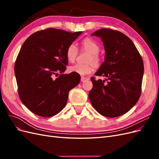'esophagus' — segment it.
<instances>
[{"label": "esophagus", "instance_id": "esophagus-1", "mask_svg": "<svg viewBox=\"0 0 159 159\" xmlns=\"http://www.w3.org/2000/svg\"><path fill=\"white\" fill-rule=\"evenodd\" d=\"M89 80V79H88V78H85V77H81V82H84V81H87V80Z\"/></svg>", "mask_w": 159, "mask_h": 159}]
</instances>
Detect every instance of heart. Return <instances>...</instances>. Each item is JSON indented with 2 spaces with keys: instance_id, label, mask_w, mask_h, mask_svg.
<instances>
[{
  "instance_id": "obj_1",
  "label": "heart",
  "mask_w": 159,
  "mask_h": 159,
  "mask_svg": "<svg viewBox=\"0 0 159 159\" xmlns=\"http://www.w3.org/2000/svg\"><path fill=\"white\" fill-rule=\"evenodd\" d=\"M81 49L84 51L89 53L87 58L88 62H92V63L98 66L100 62V57L98 55L99 52V46L95 40L89 38H86L81 41ZM78 49L74 43H71L68 47L67 48L66 56V58L70 62H74L78 55ZM93 70V65L88 63L85 64H76L74 66L69 67V71L71 73H75L80 75H85L89 74L92 72Z\"/></svg>"
}]
</instances>
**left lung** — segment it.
<instances>
[{
  "label": "left lung",
  "instance_id": "1",
  "mask_svg": "<svg viewBox=\"0 0 159 159\" xmlns=\"http://www.w3.org/2000/svg\"><path fill=\"white\" fill-rule=\"evenodd\" d=\"M91 36L101 38L105 55V61L95 74L105 80L91 78V103L103 116H121L133 107L140 98L143 59L132 40L121 32L102 28Z\"/></svg>",
  "mask_w": 159,
  "mask_h": 159
}]
</instances>
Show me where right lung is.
<instances>
[{
  "instance_id": "add662e5",
  "label": "right lung",
  "mask_w": 159,
  "mask_h": 159,
  "mask_svg": "<svg viewBox=\"0 0 159 159\" xmlns=\"http://www.w3.org/2000/svg\"><path fill=\"white\" fill-rule=\"evenodd\" d=\"M81 33L50 28L32 34L24 42L14 74L19 97L32 113L50 117L65 107L69 91L81 79L75 73L62 74L68 64L66 52ZM57 73L61 75L55 79L53 76Z\"/></svg>"
}]
</instances>
